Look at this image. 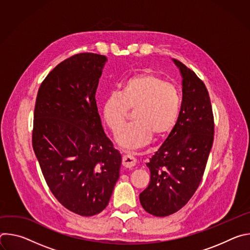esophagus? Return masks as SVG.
Segmentation results:
<instances>
[{"label":"esophagus","instance_id":"obj_1","mask_svg":"<svg viewBox=\"0 0 250 250\" xmlns=\"http://www.w3.org/2000/svg\"><path fill=\"white\" fill-rule=\"evenodd\" d=\"M136 163V159L131 154H125L123 157V165L126 168H132Z\"/></svg>","mask_w":250,"mask_h":250}]
</instances>
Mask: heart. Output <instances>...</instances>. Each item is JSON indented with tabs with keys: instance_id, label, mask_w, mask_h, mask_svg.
Here are the masks:
<instances>
[{
	"instance_id": "obj_1",
	"label": "heart",
	"mask_w": 250,
	"mask_h": 250,
	"mask_svg": "<svg viewBox=\"0 0 250 250\" xmlns=\"http://www.w3.org/2000/svg\"><path fill=\"white\" fill-rule=\"evenodd\" d=\"M128 109H134V123L121 128L116 140L124 148L136 149L146 146L152 133L162 136L174 127L181 110V97L172 84L142 73L128 78L119 93L112 92L104 99L102 114L105 125L117 131Z\"/></svg>"
}]
</instances>
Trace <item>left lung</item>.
<instances>
[{"label":"left lung","mask_w":250,"mask_h":250,"mask_svg":"<svg viewBox=\"0 0 250 250\" xmlns=\"http://www.w3.org/2000/svg\"><path fill=\"white\" fill-rule=\"evenodd\" d=\"M182 77V104L177 123L146 163L148 187L140 204L155 217L179 210L192 198L204 175L213 141L210 99L203 81L182 62L172 59Z\"/></svg>","instance_id":"1"}]
</instances>
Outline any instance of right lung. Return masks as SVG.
<instances>
[{
    "mask_svg": "<svg viewBox=\"0 0 250 250\" xmlns=\"http://www.w3.org/2000/svg\"><path fill=\"white\" fill-rule=\"evenodd\" d=\"M106 61L95 53L62 61L42 83L34 108L32 147L44 179L62 206L83 217L108 206L122 164L96 103Z\"/></svg>",
    "mask_w": 250,
    "mask_h": 250,
    "instance_id": "add662e5",
    "label": "right lung"
}]
</instances>
